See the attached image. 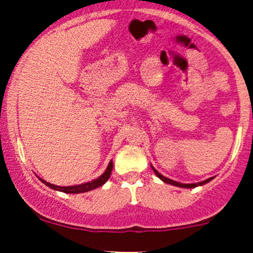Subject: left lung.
<instances>
[{
    "mask_svg": "<svg viewBox=\"0 0 253 253\" xmlns=\"http://www.w3.org/2000/svg\"><path fill=\"white\" fill-rule=\"evenodd\" d=\"M152 169H153V171H155L156 175L158 176L159 178H161L163 182L169 183V184L176 185V187H181V188H195V187H197V185L206 184V183H208L210 181H211V179H213V177H211V178H208V179H206V181H202V182H199V183H193V184H184V183H178V182H176V181H172V179H170V178H167V177H164L163 175H161V173H159L158 171H157L153 167H152Z\"/></svg>",
    "mask_w": 253,
    "mask_h": 253,
    "instance_id": "8db88e82",
    "label": "left lung"
}]
</instances>
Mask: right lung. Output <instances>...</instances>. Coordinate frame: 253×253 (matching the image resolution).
<instances>
[{
  "label": "right lung",
  "instance_id": "1",
  "mask_svg": "<svg viewBox=\"0 0 253 253\" xmlns=\"http://www.w3.org/2000/svg\"><path fill=\"white\" fill-rule=\"evenodd\" d=\"M112 169H113V162H110L108 168H107V170L104 171L103 175H101L97 179H94V181H91V182H86V183H84V184L71 185V187H59V185H54V184H51V183H48V182L42 181V178H40V181L43 182L46 185H47V187H50L54 190L63 191V193H66V194H80V193H85V191H89L92 189H96V188L101 187V185L104 184V183L108 181V178L110 177Z\"/></svg>",
  "mask_w": 253,
  "mask_h": 253
}]
</instances>
